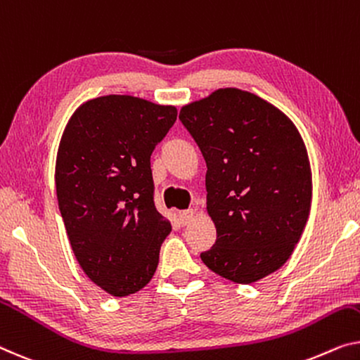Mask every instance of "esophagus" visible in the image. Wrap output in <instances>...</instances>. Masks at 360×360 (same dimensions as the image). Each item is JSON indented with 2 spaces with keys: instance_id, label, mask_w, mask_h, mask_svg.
<instances>
[{
  "instance_id": "1",
  "label": "esophagus",
  "mask_w": 360,
  "mask_h": 360,
  "mask_svg": "<svg viewBox=\"0 0 360 360\" xmlns=\"http://www.w3.org/2000/svg\"><path fill=\"white\" fill-rule=\"evenodd\" d=\"M179 223L181 224H187L191 221L192 218H194V210H184V212H179Z\"/></svg>"
}]
</instances>
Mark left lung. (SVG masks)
I'll use <instances>...</instances> for the list:
<instances>
[{
	"mask_svg": "<svg viewBox=\"0 0 360 360\" xmlns=\"http://www.w3.org/2000/svg\"><path fill=\"white\" fill-rule=\"evenodd\" d=\"M179 120L207 163V212L217 243L200 259L239 284L286 264L312 203L307 148L276 106L239 89H218L182 106Z\"/></svg>",
	"mask_w": 360,
	"mask_h": 360,
	"instance_id": "1",
	"label": "left lung"
}]
</instances>
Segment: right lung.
Here are the masks:
<instances>
[{
	"mask_svg": "<svg viewBox=\"0 0 360 360\" xmlns=\"http://www.w3.org/2000/svg\"><path fill=\"white\" fill-rule=\"evenodd\" d=\"M176 116L174 106L106 95L80 105L63 132L58 205L80 268L111 296L147 286L171 233L155 208L150 157Z\"/></svg>",
	"mask_w": 360,
	"mask_h": 360,
	"instance_id": "obj_1",
	"label": "right lung"
}]
</instances>
